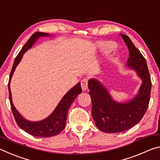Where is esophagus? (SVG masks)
I'll return each instance as SVG.
<instances>
[{
	"mask_svg": "<svg viewBox=\"0 0 160 160\" xmlns=\"http://www.w3.org/2000/svg\"><path fill=\"white\" fill-rule=\"evenodd\" d=\"M81 87H82V89L83 91H85L88 90V80L87 78H84L81 81Z\"/></svg>",
	"mask_w": 160,
	"mask_h": 160,
	"instance_id": "34e87169",
	"label": "esophagus"
}]
</instances>
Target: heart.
<instances>
[{
	"label": "heart",
	"mask_w": 160,
	"mask_h": 160,
	"mask_svg": "<svg viewBox=\"0 0 160 160\" xmlns=\"http://www.w3.org/2000/svg\"><path fill=\"white\" fill-rule=\"evenodd\" d=\"M98 47L99 48L100 51L102 53L104 54H107L110 52H112V51H113L116 48V44L114 42L112 41H106V42H99L98 44ZM116 59H117V57L113 58L112 59V61L113 62L116 61Z\"/></svg>",
	"instance_id": "obj_1"
}]
</instances>
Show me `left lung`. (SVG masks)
Wrapping results in <instances>:
<instances>
[{
  "label": "left lung",
  "instance_id": "8db88e82",
  "mask_svg": "<svg viewBox=\"0 0 160 160\" xmlns=\"http://www.w3.org/2000/svg\"><path fill=\"white\" fill-rule=\"evenodd\" d=\"M120 35L129 51L126 66L135 70L142 84L134 97L126 102H118L113 99L107 88L99 80H89L92 115L97 128L107 133L125 131L139 123L147 111L150 99L152 83L145 59L127 35Z\"/></svg>",
  "mask_w": 160,
  "mask_h": 160
}]
</instances>
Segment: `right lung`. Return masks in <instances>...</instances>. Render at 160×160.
Here are the masks:
<instances>
[{
  "label": "right lung",
  "mask_w": 160,
  "mask_h": 160,
  "mask_svg": "<svg viewBox=\"0 0 160 160\" xmlns=\"http://www.w3.org/2000/svg\"><path fill=\"white\" fill-rule=\"evenodd\" d=\"M51 36V35L50 34L39 32H35L32 35L25 46L22 48L20 53H18V55L16 56L11 72H10L8 82L9 99L10 106L12 107V112L16 122L21 129L24 130L29 134L39 138L52 137L60 133L63 131L66 126L68 112L69 108L78 94L82 92V88L80 86V82H79L65 94L55 108V109L53 110V112L49 116L43 120L38 121L27 120L16 109L15 107L13 104L10 85L16 67L20 63L24 53L29 50L40 37H47Z\"/></svg>",
  "instance_id": "1"
}]
</instances>
